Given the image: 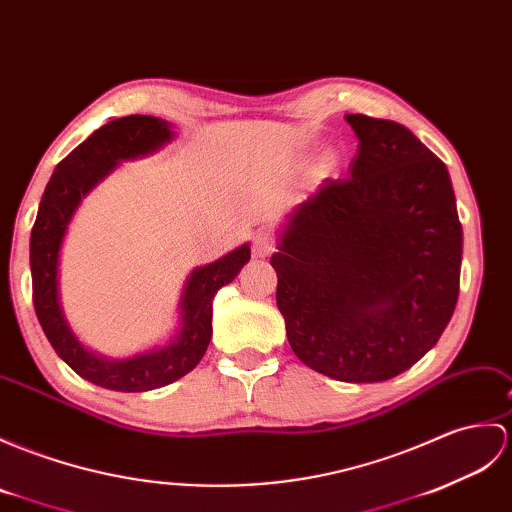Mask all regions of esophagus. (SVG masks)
<instances>
[{
    "mask_svg": "<svg viewBox=\"0 0 512 512\" xmlns=\"http://www.w3.org/2000/svg\"><path fill=\"white\" fill-rule=\"evenodd\" d=\"M275 237H272L270 233H266V231H259V233H255V237H253V255L255 257H268V255H272L275 253Z\"/></svg>",
    "mask_w": 512,
    "mask_h": 512,
    "instance_id": "obj_1",
    "label": "esophagus"
}]
</instances>
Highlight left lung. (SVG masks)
Masks as SVG:
<instances>
[{"label": "left lung", "mask_w": 512, "mask_h": 512, "mask_svg": "<svg viewBox=\"0 0 512 512\" xmlns=\"http://www.w3.org/2000/svg\"><path fill=\"white\" fill-rule=\"evenodd\" d=\"M351 176L325 181L279 237L277 307L303 364L384 382L430 351L456 310L462 227L445 163L406 126L347 115Z\"/></svg>", "instance_id": "left-lung-1"}]
</instances>
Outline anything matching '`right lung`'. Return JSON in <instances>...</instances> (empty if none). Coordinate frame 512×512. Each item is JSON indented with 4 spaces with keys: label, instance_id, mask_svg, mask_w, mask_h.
I'll return each mask as SVG.
<instances>
[{
    "label": "right lung",
    "instance_id": "1",
    "mask_svg": "<svg viewBox=\"0 0 512 512\" xmlns=\"http://www.w3.org/2000/svg\"><path fill=\"white\" fill-rule=\"evenodd\" d=\"M172 137L170 122L152 115L120 117L95 130L56 165L30 235L32 301L47 340L58 358L80 377L109 390L144 392L161 388L196 368L211 340L213 296L251 259V246L244 244L189 275L178 307L181 331L163 349H152L128 360H106L82 347L69 329L58 296V255L71 216L80 200L113 172L117 163L159 150Z\"/></svg>",
    "mask_w": 512,
    "mask_h": 512
}]
</instances>
